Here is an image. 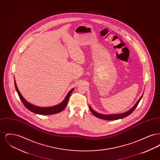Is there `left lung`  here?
<instances>
[{
	"label": "left lung",
	"instance_id": "obj_1",
	"mask_svg": "<svg viewBox=\"0 0 160 160\" xmlns=\"http://www.w3.org/2000/svg\"><path fill=\"white\" fill-rule=\"evenodd\" d=\"M143 93L142 94V95L141 96V97L139 98V99L137 101V102L136 103V104L132 107L130 110H129L128 111L125 112V113H120V114H101V113H99L98 112H97L96 111H95L92 108L91 106H89V108H90V110L92 113V114H93L95 116L98 118L99 119H104V120H107V121H114V120H118V119H122V118H124L127 116H128V115L130 114H131L132 113V112L136 109V108L137 107V105L138 104L140 101L142 99V97H143Z\"/></svg>",
	"mask_w": 160,
	"mask_h": 160
}]
</instances>
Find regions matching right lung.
<instances>
[{"instance_id": "right-lung-1", "label": "right lung", "mask_w": 160, "mask_h": 160, "mask_svg": "<svg viewBox=\"0 0 160 160\" xmlns=\"http://www.w3.org/2000/svg\"><path fill=\"white\" fill-rule=\"evenodd\" d=\"M14 79H15V78H14ZM14 84H15L16 91L17 92V93H18V95L20 97V99L23 102L24 106L26 107V108H28L29 110H30L32 112H33L34 113H36V114H41V115H49V114H56V113H58L62 112L67 106V105L68 104L69 98L71 93L74 89V88H72L71 90H70L68 93V94L67 95L66 97L65 98V99H63V101L60 104H59L58 105H56L54 106L44 107H39L33 105L32 104H31L30 102H29L28 101H27L26 99L23 98L21 93L19 91V90H18V89L17 86V84L15 82V80H14Z\"/></svg>"}]
</instances>
